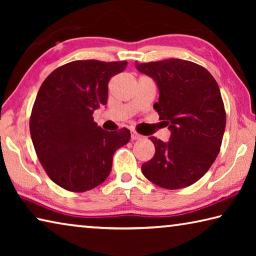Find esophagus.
Here are the masks:
<instances>
[{
	"mask_svg": "<svg viewBox=\"0 0 256 256\" xmlns=\"http://www.w3.org/2000/svg\"><path fill=\"white\" fill-rule=\"evenodd\" d=\"M131 138H132V141H136V140H140V138H142V136L141 134H138V132H136V131H131Z\"/></svg>",
	"mask_w": 256,
	"mask_h": 256,
	"instance_id": "esophagus-1",
	"label": "esophagus"
}]
</instances>
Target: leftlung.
<instances>
[{
	"instance_id": "left-lung-1",
	"label": "left lung",
	"mask_w": 256,
	"mask_h": 256,
	"mask_svg": "<svg viewBox=\"0 0 256 256\" xmlns=\"http://www.w3.org/2000/svg\"><path fill=\"white\" fill-rule=\"evenodd\" d=\"M136 68L157 84L154 108L170 131L167 142L149 138L156 152L141 170L164 188L192 185L209 170L222 142L226 112L218 84L204 68L180 58L136 62Z\"/></svg>"
}]
</instances>
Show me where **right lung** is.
<instances>
[{"label": "right lung", "mask_w": 256, "mask_h": 256, "mask_svg": "<svg viewBox=\"0 0 256 256\" xmlns=\"http://www.w3.org/2000/svg\"><path fill=\"white\" fill-rule=\"evenodd\" d=\"M128 62L74 60L42 82L30 116V136L50 178L71 192H84L105 180L112 156L131 138L128 128L107 132L92 114L106 105L108 81Z\"/></svg>", "instance_id": "right-lung-1"}]
</instances>
